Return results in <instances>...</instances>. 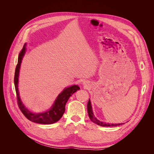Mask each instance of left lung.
Returning <instances> with one entry per match:
<instances>
[{
    "mask_svg": "<svg viewBox=\"0 0 154 154\" xmlns=\"http://www.w3.org/2000/svg\"><path fill=\"white\" fill-rule=\"evenodd\" d=\"M87 111H88V117L90 118V119L92 121L93 123H94L97 125H98L100 126H101V127H116V126H119L121 125H123L122 123L121 124H109V123H105L104 122H102L99 121L98 119H97L96 117L94 116V114L92 112V106H91V101L88 100V102L87 103Z\"/></svg>",
    "mask_w": 154,
    "mask_h": 154,
    "instance_id": "1",
    "label": "left lung"
}]
</instances>
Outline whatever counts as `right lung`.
Segmentation results:
<instances>
[{
    "mask_svg": "<svg viewBox=\"0 0 154 154\" xmlns=\"http://www.w3.org/2000/svg\"><path fill=\"white\" fill-rule=\"evenodd\" d=\"M26 52V46L25 45L23 47L22 49L18 54V63L16 66L15 77H14V83H15V87L17 94V103L19 107L20 110L24 114L26 118H27L29 121L32 122L40 123V124H45L49 125L57 122L62 117L63 113L66 110V104L67 102L69 97H71L74 92H76L78 90L80 89V87L78 85H72L70 87L65 88L62 92V93L58 95L57 99L56 100L53 106H52L49 111L45 112L41 114H34L27 110L25 106L22 104V101L19 97V93L18 90V74H19V70L20 64L22 62V59L24 57V53Z\"/></svg>",
    "mask_w": 154,
    "mask_h": 154,
    "instance_id": "right-lung-1",
    "label": "right lung"
}]
</instances>
